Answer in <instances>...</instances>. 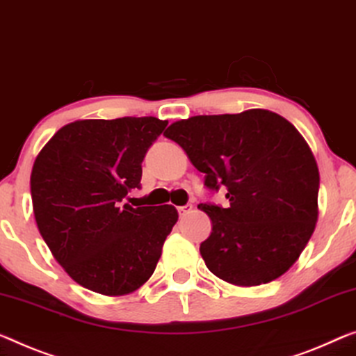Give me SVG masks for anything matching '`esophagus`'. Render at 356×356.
Returning <instances> with one entry per match:
<instances>
[{
	"instance_id": "obj_1",
	"label": "esophagus",
	"mask_w": 356,
	"mask_h": 356,
	"mask_svg": "<svg viewBox=\"0 0 356 356\" xmlns=\"http://www.w3.org/2000/svg\"><path fill=\"white\" fill-rule=\"evenodd\" d=\"M193 210V205L188 204V205H183V207H178V213L179 215H186V213H189Z\"/></svg>"
}]
</instances>
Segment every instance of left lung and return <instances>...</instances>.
I'll return each instance as SVG.
<instances>
[{
	"label": "left lung",
	"instance_id": "left-lung-1",
	"mask_svg": "<svg viewBox=\"0 0 356 356\" xmlns=\"http://www.w3.org/2000/svg\"><path fill=\"white\" fill-rule=\"evenodd\" d=\"M163 135L183 147L205 188L227 191L226 209L200 204L211 234L200 254L211 273L238 286L283 275L318 220L320 173L296 127L267 109L194 116Z\"/></svg>",
	"mask_w": 356,
	"mask_h": 356
}]
</instances>
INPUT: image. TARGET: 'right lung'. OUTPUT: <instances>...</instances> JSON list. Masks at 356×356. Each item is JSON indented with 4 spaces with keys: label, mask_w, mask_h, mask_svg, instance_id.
<instances>
[{
    "label": "right lung",
    "mask_w": 356,
    "mask_h": 356,
    "mask_svg": "<svg viewBox=\"0 0 356 356\" xmlns=\"http://www.w3.org/2000/svg\"><path fill=\"white\" fill-rule=\"evenodd\" d=\"M167 124L151 116L71 122L33 163L40 234L65 272L90 291L124 296L138 289L178 221L172 205L124 204L140 189L141 162Z\"/></svg>",
    "instance_id": "1"
}]
</instances>
